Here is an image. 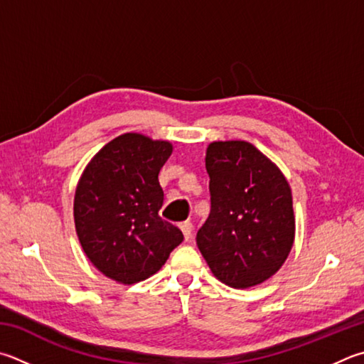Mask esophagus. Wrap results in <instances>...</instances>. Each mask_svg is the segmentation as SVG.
I'll return each mask as SVG.
<instances>
[{
	"label": "esophagus",
	"instance_id": "1",
	"mask_svg": "<svg viewBox=\"0 0 364 364\" xmlns=\"http://www.w3.org/2000/svg\"><path fill=\"white\" fill-rule=\"evenodd\" d=\"M180 229H181V232H183V235H184V240H189L191 237H193V223L191 221H184V223H181L180 224Z\"/></svg>",
	"mask_w": 364,
	"mask_h": 364
}]
</instances>
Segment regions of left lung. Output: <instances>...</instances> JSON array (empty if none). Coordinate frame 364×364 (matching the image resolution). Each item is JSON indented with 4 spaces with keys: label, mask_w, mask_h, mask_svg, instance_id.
<instances>
[{
    "label": "left lung",
    "mask_w": 364,
    "mask_h": 364,
    "mask_svg": "<svg viewBox=\"0 0 364 364\" xmlns=\"http://www.w3.org/2000/svg\"><path fill=\"white\" fill-rule=\"evenodd\" d=\"M205 167L211 210L197 232V247L224 285H259L279 272L293 248L289 183L267 156L242 140L210 143Z\"/></svg>",
    "instance_id": "8db88e82"
}]
</instances>
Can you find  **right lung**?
I'll list each match as a JSON object with an SVG mask.
<instances>
[{
    "label": "right lung",
    "mask_w": 364,
    "mask_h": 364,
    "mask_svg": "<svg viewBox=\"0 0 364 364\" xmlns=\"http://www.w3.org/2000/svg\"><path fill=\"white\" fill-rule=\"evenodd\" d=\"M173 144L143 134L119 135L105 144L79 178L73 215L85 256L122 285L149 279L183 242L159 210V171Z\"/></svg>",
    "instance_id": "right-lung-1"
}]
</instances>
